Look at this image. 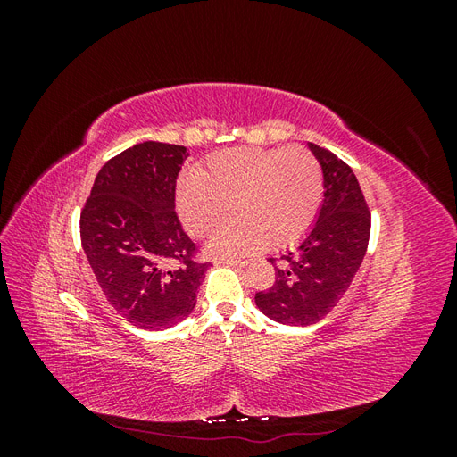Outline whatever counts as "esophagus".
I'll return each mask as SVG.
<instances>
[{
    "instance_id": "1",
    "label": "esophagus",
    "mask_w": 457,
    "mask_h": 457,
    "mask_svg": "<svg viewBox=\"0 0 457 457\" xmlns=\"http://www.w3.org/2000/svg\"><path fill=\"white\" fill-rule=\"evenodd\" d=\"M217 265H227V267H234V269H244L245 261L240 259H219Z\"/></svg>"
}]
</instances>
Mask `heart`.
<instances>
[{"label":"heart","mask_w":457,"mask_h":457,"mask_svg":"<svg viewBox=\"0 0 457 457\" xmlns=\"http://www.w3.org/2000/svg\"><path fill=\"white\" fill-rule=\"evenodd\" d=\"M322 188V168L307 148H228L207 160L205 171H183L175 200L195 237L210 234L232 204L237 215L205 244L223 259L299 240L320 210Z\"/></svg>","instance_id":"b5f03b06"}]
</instances>
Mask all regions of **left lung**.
<instances>
[{
    "label": "left lung",
    "instance_id": "left-lung-1",
    "mask_svg": "<svg viewBox=\"0 0 457 457\" xmlns=\"http://www.w3.org/2000/svg\"><path fill=\"white\" fill-rule=\"evenodd\" d=\"M309 148L324 177L320 210L295 250L274 267L272 287L255 294L257 309L286 326L316 324L337 305L362 265L371 227L353 170L329 150Z\"/></svg>",
    "mask_w": 457,
    "mask_h": 457
}]
</instances>
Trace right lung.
I'll list each match as a JSON object with an SVG mask.
<instances>
[{
  "mask_svg": "<svg viewBox=\"0 0 457 457\" xmlns=\"http://www.w3.org/2000/svg\"><path fill=\"white\" fill-rule=\"evenodd\" d=\"M185 146L146 141L96 173L79 217L81 247L106 301L141 329H168L195 311L207 262L175 213ZM170 264H177L170 270Z\"/></svg>",
  "mask_w": 457,
  "mask_h": 457,
  "instance_id": "obj_1",
  "label": "right lung"
}]
</instances>
